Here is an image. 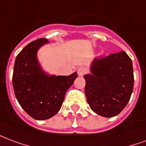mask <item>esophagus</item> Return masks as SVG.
I'll return each instance as SVG.
<instances>
[{
  "label": "esophagus",
  "mask_w": 146,
  "mask_h": 146,
  "mask_svg": "<svg viewBox=\"0 0 146 146\" xmlns=\"http://www.w3.org/2000/svg\"><path fill=\"white\" fill-rule=\"evenodd\" d=\"M87 72V68L84 67V66H80L78 68L77 70V73H78L79 76H84V74H86Z\"/></svg>",
  "instance_id": "esophagus-1"
}]
</instances>
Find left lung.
<instances>
[{
	"label": "left lung",
	"mask_w": 146,
	"mask_h": 146,
	"mask_svg": "<svg viewBox=\"0 0 146 146\" xmlns=\"http://www.w3.org/2000/svg\"><path fill=\"white\" fill-rule=\"evenodd\" d=\"M92 74L84 76L85 94L93 111L100 116H116L130 100L134 87L132 62L126 52L95 58Z\"/></svg>",
	"instance_id": "8db88e82"
}]
</instances>
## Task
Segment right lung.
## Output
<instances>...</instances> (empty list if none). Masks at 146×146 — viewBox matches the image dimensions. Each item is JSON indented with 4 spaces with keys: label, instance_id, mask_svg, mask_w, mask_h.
<instances>
[{
    "label": "right lung",
    "instance_id": "obj_1",
    "mask_svg": "<svg viewBox=\"0 0 146 146\" xmlns=\"http://www.w3.org/2000/svg\"><path fill=\"white\" fill-rule=\"evenodd\" d=\"M47 38H38L28 44L16 57L12 84L15 94L21 108L36 120H46L58 113L67 90L77 77L48 76L41 70L37 60V50Z\"/></svg>",
    "mask_w": 146,
    "mask_h": 146
}]
</instances>
